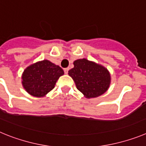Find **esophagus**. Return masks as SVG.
<instances>
[{"label":"esophagus","instance_id":"esophagus-1","mask_svg":"<svg viewBox=\"0 0 146 146\" xmlns=\"http://www.w3.org/2000/svg\"><path fill=\"white\" fill-rule=\"evenodd\" d=\"M69 68H66V69H64V73H65V74H68V72H69Z\"/></svg>","mask_w":146,"mask_h":146}]
</instances>
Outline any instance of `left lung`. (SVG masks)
<instances>
[{"mask_svg": "<svg viewBox=\"0 0 146 146\" xmlns=\"http://www.w3.org/2000/svg\"><path fill=\"white\" fill-rule=\"evenodd\" d=\"M73 64L74 68L69 71V75L85 97H98L108 91L111 76L107 68L86 58L77 59Z\"/></svg>", "mask_w": 146, "mask_h": 146, "instance_id": "1", "label": "left lung"}]
</instances>
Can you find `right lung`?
<instances>
[{
    "mask_svg": "<svg viewBox=\"0 0 146 146\" xmlns=\"http://www.w3.org/2000/svg\"><path fill=\"white\" fill-rule=\"evenodd\" d=\"M64 70L48 60L28 66L22 74V85L25 91L35 97H44L55 88Z\"/></svg>",
    "mask_w": 146,
    "mask_h": 146,
    "instance_id": "right-lung-1",
    "label": "right lung"
}]
</instances>
